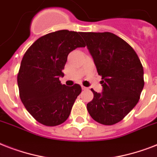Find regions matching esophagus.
<instances>
[{
  "instance_id": "esophagus-1",
  "label": "esophagus",
  "mask_w": 157,
  "mask_h": 157,
  "mask_svg": "<svg viewBox=\"0 0 157 157\" xmlns=\"http://www.w3.org/2000/svg\"><path fill=\"white\" fill-rule=\"evenodd\" d=\"M81 89H82V90H87V87H86V86H84L83 85H82V86H81Z\"/></svg>"
}]
</instances>
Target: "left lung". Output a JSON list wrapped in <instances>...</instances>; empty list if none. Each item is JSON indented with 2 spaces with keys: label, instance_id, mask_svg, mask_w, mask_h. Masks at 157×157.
Returning <instances> with one entry per match:
<instances>
[{
  "label": "left lung",
  "instance_id": "8db88e82",
  "mask_svg": "<svg viewBox=\"0 0 157 157\" xmlns=\"http://www.w3.org/2000/svg\"><path fill=\"white\" fill-rule=\"evenodd\" d=\"M99 76L103 93L94 94L87 103L95 121L117 124L138 103L144 86V67L134 50L112 33H81Z\"/></svg>",
  "mask_w": 157,
  "mask_h": 157
}]
</instances>
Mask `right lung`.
Instances as JSON below:
<instances>
[{
  "instance_id": "1",
  "label": "right lung",
  "mask_w": 157,
  "mask_h": 157,
  "mask_svg": "<svg viewBox=\"0 0 157 157\" xmlns=\"http://www.w3.org/2000/svg\"><path fill=\"white\" fill-rule=\"evenodd\" d=\"M81 34L60 30L42 36L21 61L17 76L19 97L28 112L44 125L63 123L81 94L78 84L66 86L59 81L69 53L86 46Z\"/></svg>"
}]
</instances>
